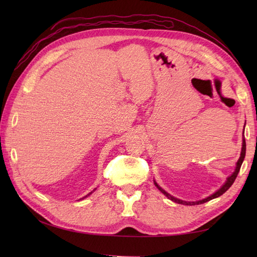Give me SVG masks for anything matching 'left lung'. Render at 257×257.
Wrapping results in <instances>:
<instances>
[{"instance_id":"obj_1","label":"left lung","mask_w":257,"mask_h":257,"mask_svg":"<svg viewBox=\"0 0 257 257\" xmlns=\"http://www.w3.org/2000/svg\"><path fill=\"white\" fill-rule=\"evenodd\" d=\"M244 127H245V125H244ZM245 152H246V144H245L244 130H243V140H242V150H241V156H239L238 160H237V162H236L235 169H234V171H233V173L231 174V176L226 178V181L222 184V187H221L220 189H217V190L215 191V192L213 193V194H211V195H209V196H206L205 199H202V200H199V201H193V202H191V201H183V200H180V199H178V198H174V196H172L171 194H169V193L167 192V191L163 190V189L160 187V185L156 182V180H154L155 185H156V187H157L158 189H159V190L161 191V192H162L163 194H165V195L167 196V198H168L169 200H171V201H173V202H176V203L183 204V205H196V204L205 203V202L210 201V200H212V199L219 198V196H221L223 193H225L226 191L231 188V185L234 183V181H235V179H236L237 174H238V172H239V169H241V166H242V163H243V161H244Z\"/></svg>"}]
</instances>
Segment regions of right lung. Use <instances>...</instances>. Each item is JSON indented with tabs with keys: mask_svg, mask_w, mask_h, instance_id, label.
I'll use <instances>...</instances> for the list:
<instances>
[{
	"mask_svg": "<svg viewBox=\"0 0 257 257\" xmlns=\"http://www.w3.org/2000/svg\"><path fill=\"white\" fill-rule=\"evenodd\" d=\"M95 190H96V189H94V190H92V191H91V192H90V193H88V194H87V195H86V196H84V198H83V199H85V198H87V196H88V195H90V194H91V193H92V192H94V191H95ZM83 199H80V200H83Z\"/></svg>",
	"mask_w": 257,
	"mask_h": 257,
	"instance_id": "obj_1",
	"label": "right lung"
}]
</instances>
